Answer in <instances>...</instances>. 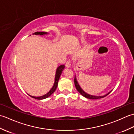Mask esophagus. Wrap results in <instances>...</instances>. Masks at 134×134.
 <instances>
[{
    "label": "esophagus",
    "mask_w": 134,
    "mask_h": 134,
    "mask_svg": "<svg viewBox=\"0 0 134 134\" xmlns=\"http://www.w3.org/2000/svg\"><path fill=\"white\" fill-rule=\"evenodd\" d=\"M70 66H71V62L70 60H67V62L65 63V67L67 68H69L70 67Z\"/></svg>",
    "instance_id": "obj_1"
}]
</instances>
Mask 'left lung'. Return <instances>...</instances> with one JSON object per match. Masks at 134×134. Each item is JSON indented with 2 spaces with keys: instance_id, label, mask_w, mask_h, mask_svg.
Returning <instances> with one entry per match:
<instances>
[{
  "instance_id": "left-lung-1",
  "label": "left lung",
  "mask_w": 134,
  "mask_h": 134,
  "mask_svg": "<svg viewBox=\"0 0 134 134\" xmlns=\"http://www.w3.org/2000/svg\"><path fill=\"white\" fill-rule=\"evenodd\" d=\"M74 83H75V86L76 89H77V90L79 92V93L81 94L82 96H83L85 97H86L87 98H89V99H99V98H103L105 97V96H107V95L109 94L111 92H109L108 94H107L106 95H105L104 96H92V95H90V94H88L85 93L84 91L81 89V87L79 86V84L78 83V82L76 81V77L75 76L74 78Z\"/></svg>"
}]
</instances>
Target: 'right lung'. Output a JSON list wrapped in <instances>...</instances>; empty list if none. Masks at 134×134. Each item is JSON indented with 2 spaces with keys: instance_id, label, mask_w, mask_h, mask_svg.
Returning a JSON list of instances; mask_svg holds the SVG:
<instances>
[{
  "instance_id": "obj_1",
  "label": "right lung",
  "mask_w": 134,
  "mask_h": 134,
  "mask_svg": "<svg viewBox=\"0 0 134 134\" xmlns=\"http://www.w3.org/2000/svg\"><path fill=\"white\" fill-rule=\"evenodd\" d=\"M45 34H47V32H36L35 33H34V35H45ZM64 65H60L59 67H58V69L56 70V75H55V83H54L53 85V86L52 87V89H51V90L49 91V92L48 93H47L46 94H45L42 96H40V97H34V96H30V97H32V98H36V99H44V98H46L48 97H49L52 94L55 92L56 90L57 86H58V81H59V79L60 76L61 75V74L62 72V71L63 70V69H64Z\"/></svg>"
}]
</instances>
